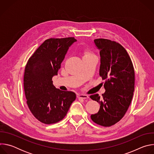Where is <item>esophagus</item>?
Masks as SVG:
<instances>
[{
	"instance_id": "1",
	"label": "esophagus",
	"mask_w": 154,
	"mask_h": 154,
	"mask_svg": "<svg viewBox=\"0 0 154 154\" xmlns=\"http://www.w3.org/2000/svg\"><path fill=\"white\" fill-rule=\"evenodd\" d=\"M77 98H78V99H88V96L85 95V94H78V95H77Z\"/></svg>"
}]
</instances>
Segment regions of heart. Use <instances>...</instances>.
<instances>
[{
  "mask_svg": "<svg viewBox=\"0 0 154 154\" xmlns=\"http://www.w3.org/2000/svg\"><path fill=\"white\" fill-rule=\"evenodd\" d=\"M93 55V54L90 53V52H86L85 54V56H86V55Z\"/></svg>",
  "mask_w": 154,
  "mask_h": 154,
  "instance_id": "heart-1",
  "label": "heart"
}]
</instances>
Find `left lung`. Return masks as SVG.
Here are the masks:
<instances>
[{
    "label": "left lung",
    "mask_w": 154,
    "mask_h": 154,
    "mask_svg": "<svg viewBox=\"0 0 154 154\" xmlns=\"http://www.w3.org/2000/svg\"><path fill=\"white\" fill-rule=\"evenodd\" d=\"M100 51L99 75L105 80V92L102 97L98 94L90 98L100 103L99 112L91 115L95 123L112 126L124 116L132 99L135 88V71L126 50L118 42L106 39L94 40Z\"/></svg>",
    "instance_id": "obj_1"
}]
</instances>
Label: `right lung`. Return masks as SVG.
<instances>
[{
    "label": "right lung",
    "instance_id": "right-lung-1",
    "mask_svg": "<svg viewBox=\"0 0 154 154\" xmlns=\"http://www.w3.org/2000/svg\"><path fill=\"white\" fill-rule=\"evenodd\" d=\"M76 41L74 37L46 39L26 66L24 88L27 103L33 115L44 124L62 120L76 99L74 92L57 89L52 82L69 48Z\"/></svg>",
    "mask_w": 154,
    "mask_h": 154
}]
</instances>
